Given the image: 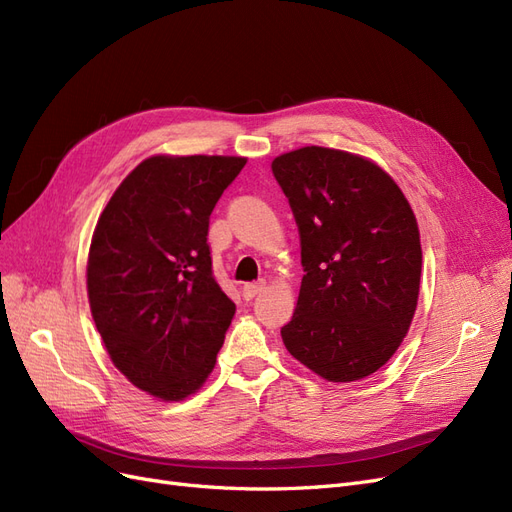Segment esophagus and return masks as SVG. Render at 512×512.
Returning <instances> with one entry per match:
<instances>
[{"label":"esophagus","instance_id":"34e87169","mask_svg":"<svg viewBox=\"0 0 512 512\" xmlns=\"http://www.w3.org/2000/svg\"><path fill=\"white\" fill-rule=\"evenodd\" d=\"M263 289H266V282H263V280H259V282H246V285L242 287V295H244V299H253Z\"/></svg>","mask_w":512,"mask_h":512}]
</instances>
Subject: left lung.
<instances>
[{
  "instance_id": "left-lung-1",
  "label": "left lung",
  "mask_w": 512,
  "mask_h": 512,
  "mask_svg": "<svg viewBox=\"0 0 512 512\" xmlns=\"http://www.w3.org/2000/svg\"><path fill=\"white\" fill-rule=\"evenodd\" d=\"M301 238L304 278L287 350L329 382L375 373L401 346L418 306L422 246L403 192L380 166L327 147L272 162Z\"/></svg>"
}]
</instances>
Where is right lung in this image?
Here are the masks:
<instances>
[{"mask_svg": "<svg viewBox=\"0 0 512 512\" xmlns=\"http://www.w3.org/2000/svg\"><path fill=\"white\" fill-rule=\"evenodd\" d=\"M232 156H154L120 183L88 255L94 325L137 388L164 401L196 392L236 314L213 276L208 221L244 168Z\"/></svg>", "mask_w": 512, "mask_h": 512, "instance_id": "obj_1", "label": "right lung"}]
</instances>
